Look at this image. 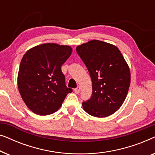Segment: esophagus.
I'll list each match as a JSON object with an SVG mask.
<instances>
[{"instance_id":"esophagus-1","label":"esophagus","mask_w":155,"mask_h":155,"mask_svg":"<svg viewBox=\"0 0 155 155\" xmlns=\"http://www.w3.org/2000/svg\"><path fill=\"white\" fill-rule=\"evenodd\" d=\"M74 91H75V92L76 93V94H78L80 92V87H76L74 89Z\"/></svg>"}]
</instances>
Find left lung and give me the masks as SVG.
<instances>
[{
  "mask_svg": "<svg viewBox=\"0 0 155 155\" xmlns=\"http://www.w3.org/2000/svg\"><path fill=\"white\" fill-rule=\"evenodd\" d=\"M76 51L85 64L92 82L90 99L82 102L84 111L107 117L124 103L130 83L128 64L116 46L99 40L78 46Z\"/></svg>",
  "mask_w": 155,
  "mask_h": 155,
  "instance_id": "1",
  "label": "left lung"
}]
</instances>
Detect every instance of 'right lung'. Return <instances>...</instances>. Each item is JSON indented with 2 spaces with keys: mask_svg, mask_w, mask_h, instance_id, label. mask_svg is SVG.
Returning <instances> with one entry per match:
<instances>
[{
  "mask_svg": "<svg viewBox=\"0 0 155 155\" xmlns=\"http://www.w3.org/2000/svg\"><path fill=\"white\" fill-rule=\"evenodd\" d=\"M71 46L44 44L26 52L18 76L20 94L27 107L38 115L56 112L68 93L61 66L71 55Z\"/></svg>",
  "mask_w": 155,
  "mask_h": 155,
  "instance_id": "add662e5",
  "label": "right lung"
}]
</instances>
